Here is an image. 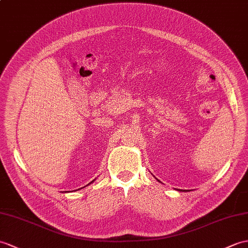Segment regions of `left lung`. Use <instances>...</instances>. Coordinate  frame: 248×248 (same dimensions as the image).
Listing matches in <instances>:
<instances>
[{
	"label": "left lung",
	"instance_id": "obj_1",
	"mask_svg": "<svg viewBox=\"0 0 248 248\" xmlns=\"http://www.w3.org/2000/svg\"><path fill=\"white\" fill-rule=\"evenodd\" d=\"M157 181H158V180H157ZM158 182H159V181H158ZM180 191H182V190H181V189H180Z\"/></svg>",
	"mask_w": 248,
	"mask_h": 248
}]
</instances>
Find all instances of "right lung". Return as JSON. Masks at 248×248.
I'll return each instance as SVG.
<instances>
[{"label": "right lung", "mask_w": 248, "mask_h": 248, "mask_svg": "<svg viewBox=\"0 0 248 248\" xmlns=\"http://www.w3.org/2000/svg\"><path fill=\"white\" fill-rule=\"evenodd\" d=\"M93 182H94V181H92V182H91V183H93ZM91 183H90V184H91ZM90 184H89V185H90Z\"/></svg>", "instance_id": "add662e5"}]
</instances>
